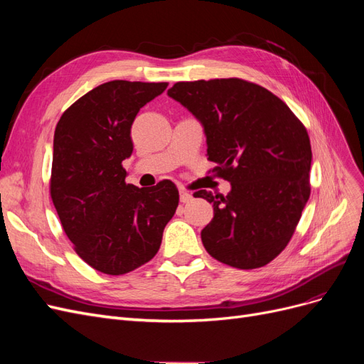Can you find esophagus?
Listing matches in <instances>:
<instances>
[{
	"mask_svg": "<svg viewBox=\"0 0 364 364\" xmlns=\"http://www.w3.org/2000/svg\"><path fill=\"white\" fill-rule=\"evenodd\" d=\"M179 196H181V202L182 203H188V202H191V199H193V196L186 191V190H181L179 191Z\"/></svg>",
	"mask_w": 364,
	"mask_h": 364,
	"instance_id": "obj_1",
	"label": "esophagus"
}]
</instances>
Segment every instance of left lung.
I'll return each mask as SVG.
<instances>
[{"mask_svg":"<svg viewBox=\"0 0 364 364\" xmlns=\"http://www.w3.org/2000/svg\"><path fill=\"white\" fill-rule=\"evenodd\" d=\"M168 95L200 121L211 170L228 196L196 191L213 203L202 243L235 269L266 266L287 247L310 199L311 144L302 121L279 97L243 79L174 83Z\"/></svg>","mask_w":364,"mask_h":364,"instance_id":"left-lung-1","label":"left lung"}]
</instances>
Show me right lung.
Wrapping results in <instances>:
<instances>
[{"label":"right lung","mask_w":364,"mask_h":364,"mask_svg":"<svg viewBox=\"0 0 364 364\" xmlns=\"http://www.w3.org/2000/svg\"><path fill=\"white\" fill-rule=\"evenodd\" d=\"M167 86L106 82L74 102L54 130L51 200L77 255L102 273L124 274L149 262L179 205L171 181L138 188L123 167L134 151L136 114Z\"/></svg>","instance_id":"add662e5"}]
</instances>
